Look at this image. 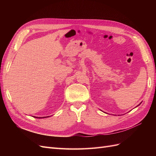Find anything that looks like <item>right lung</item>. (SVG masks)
<instances>
[{"label":"right lung","instance_id":"obj_1","mask_svg":"<svg viewBox=\"0 0 156 156\" xmlns=\"http://www.w3.org/2000/svg\"><path fill=\"white\" fill-rule=\"evenodd\" d=\"M34 118H37V119H42V118H46V117H49V116H46V117H36V116H34Z\"/></svg>","mask_w":156,"mask_h":156}]
</instances>
